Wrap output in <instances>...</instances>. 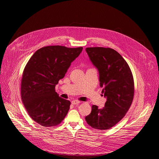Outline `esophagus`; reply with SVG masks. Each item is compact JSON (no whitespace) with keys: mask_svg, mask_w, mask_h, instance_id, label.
<instances>
[{"mask_svg":"<svg viewBox=\"0 0 159 159\" xmlns=\"http://www.w3.org/2000/svg\"><path fill=\"white\" fill-rule=\"evenodd\" d=\"M80 101H76V100H74V101H73L71 102V104H73V105H78L79 104H80Z\"/></svg>","mask_w":159,"mask_h":159,"instance_id":"34e87169","label":"esophagus"}]
</instances>
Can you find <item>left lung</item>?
<instances>
[{"label":"left lung","instance_id":"8db88e82","mask_svg":"<svg viewBox=\"0 0 159 159\" xmlns=\"http://www.w3.org/2000/svg\"><path fill=\"white\" fill-rule=\"evenodd\" d=\"M86 52L98 71L106 102L102 109L93 105L85 119L93 128L106 130L117 124L128 111L134 95V81L128 63L113 49L87 48Z\"/></svg>","mask_w":159,"mask_h":159}]
</instances>
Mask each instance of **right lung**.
Listing matches in <instances>:
<instances>
[{"instance_id": "add662e5", "label": "right lung", "mask_w": 159, "mask_h": 159, "mask_svg": "<svg viewBox=\"0 0 159 159\" xmlns=\"http://www.w3.org/2000/svg\"><path fill=\"white\" fill-rule=\"evenodd\" d=\"M83 48H42L32 55L23 71L21 98L31 119L44 127L57 126L65 118L70 101L58 96L55 86Z\"/></svg>"}]
</instances>
